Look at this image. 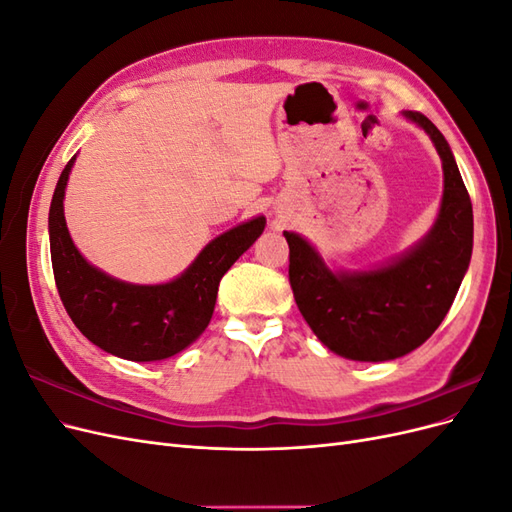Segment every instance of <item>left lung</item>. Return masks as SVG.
<instances>
[{
	"mask_svg": "<svg viewBox=\"0 0 512 512\" xmlns=\"http://www.w3.org/2000/svg\"><path fill=\"white\" fill-rule=\"evenodd\" d=\"M425 130L444 170L436 222L406 252L369 269H331L299 232L284 230L290 286L309 329L350 361L399 359L440 327L472 258V203L442 132L414 111L401 113Z\"/></svg>",
	"mask_w": 512,
	"mask_h": 512,
	"instance_id": "left-lung-1",
	"label": "left lung"
}]
</instances>
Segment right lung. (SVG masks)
Returning a JSON list of instances; mask_svg holds the SVG:
<instances>
[{
	"label": "right lung",
	"mask_w": 512,
	"mask_h": 512,
	"mask_svg": "<svg viewBox=\"0 0 512 512\" xmlns=\"http://www.w3.org/2000/svg\"><path fill=\"white\" fill-rule=\"evenodd\" d=\"M76 156L53 192L49 239L55 284L68 316L91 344L119 359L164 361L194 344L209 327L222 275L265 230V215L209 241L192 265L164 284H132L94 267L74 245L64 196Z\"/></svg>",
	"instance_id": "add662e5"
}]
</instances>
